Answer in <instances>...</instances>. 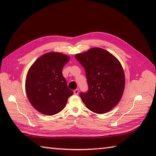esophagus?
Listing matches in <instances>:
<instances>
[{
    "mask_svg": "<svg viewBox=\"0 0 156 156\" xmlns=\"http://www.w3.org/2000/svg\"><path fill=\"white\" fill-rule=\"evenodd\" d=\"M74 93L75 94H76V95H77V94H78V93H79V89H76V90H74Z\"/></svg>",
    "mask_w": 156,
    "mask_h": 156,
    "instance_id": "obj_1",
    "label": "esophagus"
}]
</instances>
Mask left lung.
Masks as SVG:
<instances>
[{"label": "left lung", "mask_w": 156, "mask_h": 156, "mask_svg": "<svg viewBox=\"0 0 156 156\" xmlns=\"http://www.w3.org/2000/svg\"><path fill=\"white\" fill-rule=\"evenodd\" d=\"M76 59L86 71L88 90L80 97L89 110L97 114L110 111L123 94L125 78L120 62L100 48L78 54Z\"/></svg>", "instance_id": "obj_1"}]
</instances>
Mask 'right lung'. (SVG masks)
<instances>
[{
    "mask_svg": "<svg viewBox=\"0 0 156 156\" xmlns=\"http://www.w3.org/2000/svg\"><path fill=\"white\" fill-rule=\"evenodd\" d=\"M69 58L61 53L49 52L36 59L28 70L26 93L31 105L41 113H58L73 94L62 75L63 67Z\"/></svg>",
    "mask_w": 156,
    "mask_h": 156,
    "instance_id": "add662e5",
    "label": "right lung"
}]
</instances>
